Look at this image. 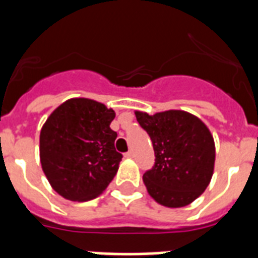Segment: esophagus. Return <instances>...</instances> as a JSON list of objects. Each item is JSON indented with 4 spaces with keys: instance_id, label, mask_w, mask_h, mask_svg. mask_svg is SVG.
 <instances>
[{
    "instance_id": "esophagus-1",
    "label": "esophagus",
    "mask_w": 258,
    "mask_h": 258,
    "mask_svg": "<svg viewBox=\"0 0 258 258\" xmlns=\"http://www.w3.org/2000/svg\"><path fill=\"white\" fill-rule=\"evenodd\" d=\"M124 157L125 158H133L134 157V153H133V151H131V150H130V151H127V153L124 154Z\"/></svg>"
}]
</instances>
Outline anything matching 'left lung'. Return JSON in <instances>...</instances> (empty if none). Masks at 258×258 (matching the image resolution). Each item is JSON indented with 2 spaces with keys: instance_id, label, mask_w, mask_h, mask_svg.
<instances>
[{
  "instance_id": "obj_1",
  "label": "left lung",
  "mask_w": 258,
  "mask_h": 258,
  "mask_svg": "<svg viewBox=\"0 0 258 258\" xmlns=\"http://www.w3.org/2000/svg\"><path fill=\"white\" fill-rule=\"evenodd\" d=\"M135 115L155 153L153 169L143 174L149 194L167 208L191 204L206 190L214 170L216 147L209 128L179 109L155 115L137 111Z\"/></svg>"
}]
</instances>
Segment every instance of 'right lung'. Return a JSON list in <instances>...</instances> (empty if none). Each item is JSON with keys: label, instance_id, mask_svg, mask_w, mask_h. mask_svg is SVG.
Masks as SVG:
<instances>
[{"label": "right lung", "instance_id": "obj_1", "mask_svg": "<svg viewBox=\"0 0 258 258\" xmlns=\"http://www.w3.org/2000/svg\"><path fill=\"white\" fill-rule=\"evenodd\" d=\"M113 109L91 99H70L46 119L40 134V161L54 191L70 201H89L113 179L121 155L109 124Z\"/></svg>", "mask_w": 258, "mask_h": 258}]
</instances>
